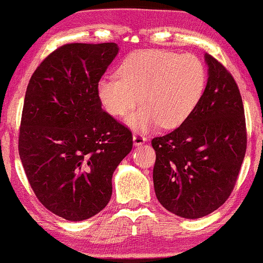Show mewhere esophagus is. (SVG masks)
I'll list each match as a JSON object with an SVG mask.
<instances>
[{
	"label": "esophagus",
	"instance_id": "esophagus-1",
	"mask_svg": "<svg viewBox=\"0 0 263 263\" xmlns=\"http://www.w3.org/2000/svg\"><path fill=\"white\" fill-rule=\"evenodd\" d=\"M146 141L147 138L144 136H142L141 134H134V146H142L143 143H146Z\"/></svg>",
	"mask_w": 263,
	"mask_h": 263
}]
</instances>
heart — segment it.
Returning <instances> with one entry per match:
<instances>
[{"instance_id": "obj_1", "label": "heart", "mask_w": 263, "mask_h": 263, "mask_svg": "<svg viewBox=\"0 0 263 263\" xmlns=\"http://www.w3.org/2000/svg\"><path fill=\"white\" fill-rule=\"evenodd\" d=\"M120 78H102L98 95L111 116L126 117L129 127L147 132L174 128L189 119L201 100L206 70L198 57L165 50H141L123 60Z\"/></svg>"}]
</instances>
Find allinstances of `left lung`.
<instances>
[{"mask_svg":"<svg viewBox=\"0 0 263 263\" xmlns=\"http://www.w3.org/2000/svg\"><path fill=\"white\" fill-rule=\"evenodd\" d=\"M208 80L185 122L152 140L157 199L171 213L199 219L230 197L246 152L242 99L231 74L205 54Z\"/></svg>","mask_w":263,"mask_h":263,"instance_id":"8db88e82","label":"left lung"}]
</instances>
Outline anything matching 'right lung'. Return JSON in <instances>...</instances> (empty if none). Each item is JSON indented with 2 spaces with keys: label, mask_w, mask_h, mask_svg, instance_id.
I'll use <instances>...</instances> for the list:
<instances>
[{
  "label": "right lung",
  "mask_w": 263,
  "mask_h": 263,
  "mask_svg": "<svg viewBox=\"0 0 263 263\" xmlns=\"http://www.w3.org/2000/svg\"><path fill=\"white\" fill-rule=\"evenodd\" d=\"M119 54L116 43L65 44L27 86L18 149L38 200L69 221L106 206L112 174L132 149V134L105 112L98 83Z\"/></svg>",
  "instance_id": "right-lung-1"
}]
</instances>
